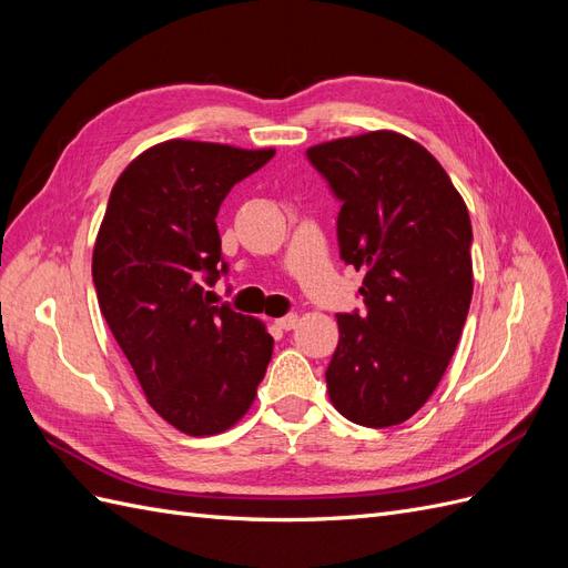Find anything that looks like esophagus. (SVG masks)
Here are the masks:
<instances>
[{
    "label": "esophagus",
    "instance_id": "esophagus-1",
    "mask_svg": "<svg viewBox=\"0 0 568 568\" xmlns=\"http://www.w3.org/2000/svg\"><path fill=\"white\" fill-rule=\"evenodd\" d=\"M280 326V329H284V332H288V329H294V326L298 324V315H286V317H280L277 322H274Z\"/></svg>",
    "mask_w": 568,
    "mask_h": 568
}]
</instances>
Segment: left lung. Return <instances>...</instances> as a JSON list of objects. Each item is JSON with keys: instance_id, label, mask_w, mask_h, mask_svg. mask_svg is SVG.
Listing matches in <instances>:
<instances>
[{"instance_id": "obj_1", "label": "left lung", "mask_w": 568, "mask_h": 568, "mask_svg": "<svg viewBox=\"0 0 568 568\" xmlns=\"http://www.w3.org/2000/svg\"><path fill=\"white\" fill-rule=\"evenodd\" d=\"M307 159L341 199V257L367 274V315H336L326 390L369 428L407 422L432 398L469 313L471 220L443 165L393 130L322 142Z\"/></svg>"}]
</instances>
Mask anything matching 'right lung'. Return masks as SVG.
Here are the masks:
<instances>
[{
    "label": "right lung",
    "mask_w": 568,
    "mask_h": 568,
    "mask_svg": "<svg viewBox=\"0 0 568 568\" xmlns=\"http://www.w3.org/2000/svg\"><path fill=\"white\" fill-rule=\"evenodd\" d=\"M274 149L168 140L142 151L111 189L94 242L101 315L146 403L186 436L227 432L251 409L274 338L251 315L213 305L215 215Z\"/></svg>",
    "instance_id": "obj_1"
}]
</instances>
